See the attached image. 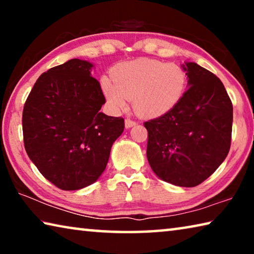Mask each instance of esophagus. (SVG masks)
<instances>
[{
  "label": "esophagus",
  "mask_w": 254,
  "mask_h": 254,
  "mask_svg": "<svg viewBox=\"0 0 254 254\" xmlns=\"http://www.w3.org/2000/svg\"><path fill=\"white\" fill-rule=\"evenodd\" d=\"M135 124H136V122L132 121V120H130V119H127L126 122H124V126H126L127 128H130V127H134Z\"/></svg>",
  "instance_id": "obj_1"
}]
</instances>
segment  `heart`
I'll return each instance as SVG.
<instances>
[{
    "instance_id": "1",
    "label": "heart",
    "mask_w": 254,
    "mask_h": 254,
    "mask_svg": "<svg viewBox=\"0 0 254 254\" xmlns=\"http://www.w3.org/2000/svg\"><path fill=\"white\" fill-rule=\"evenodd\" d=\"M100 84L114 111L126 109L127 98H132L137 115L153 118L165 114L182 100L187 76L176 64L141 58L120 64L112 77L103 76Z\"/></svg>"
}]
</instances>
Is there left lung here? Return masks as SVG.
I'll use <instances>...</instances> for the list:
<instances>
[{
  "label": "left lung",
  "instance_id": "1",
  "mask_svg": "<svg viewBox=\"0 0 254 254\" xmlns=\"http://www.w3.org/2000/svg\"><path fill=\"white\" fill-rule=\"evenodd\" d=\"M187 91L160 118L144 123L149 165L163 182L195 187L225 160L231 147L233 106L218 77L186 62Z\"/></svg>",
  "mask_w": 254,
  "mask_h": 254
}]
</instances>
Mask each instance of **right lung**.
<instances>
[{
    "instance_id": "right-lung-1",
    "label": "right lung",
    "mask_w": 254,
    "mask_h": 254,
    "mask_svg": "<svg viewBox=\"0 0 254 254\" xmlns=\"http://www.w3.org/2000/svg\"><path fill=\"white\" fill-rule=\"evenodd\" d=\"M94 64L70 59L44 72L24 104V148L41 175L63 190L95 183L105 170L124 120L101 112Z\"/></svg>"
}]
</instances>
